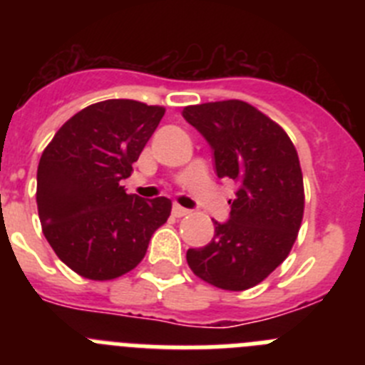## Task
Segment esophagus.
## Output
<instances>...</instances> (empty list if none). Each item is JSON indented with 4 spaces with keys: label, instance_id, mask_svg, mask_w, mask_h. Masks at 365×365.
<instances>
[{
    "label": "esophagus",
    "instance_id": "1",
    "mask_svg": "<svg viewBox=\"0 0 365 365\" xmlns=\"http://www.w3.org/2000/svg\"><path fill=\"white\" fill-rule=\"evenodd\" d=\"M188 214H190L188 208H185V206H180V205H173V215H175V217H185V215Z\"/></svg>",
    "mask_w": 365,
    "mask_h": 365
}]
</instances>
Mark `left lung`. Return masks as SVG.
Segmentation results:
<instances>
[{"instance_id": "1", "label": "left lung", "mask_w": 365, "mask_h": 365, "mask_svg": "<svg viewBox=\"0 0 365 365\" xmlns=\"http://www.w3.org/2000/svg\"><path fill=\"white\" fill-rule=\"evenodd\" d=\"M214 150L219 179L240 185L230 219L186 252L192 272L225 291H247L285 261L302 227L305 193L298 151L279 124L243 100L182 109Z\"/></svg>"}]
</instances>
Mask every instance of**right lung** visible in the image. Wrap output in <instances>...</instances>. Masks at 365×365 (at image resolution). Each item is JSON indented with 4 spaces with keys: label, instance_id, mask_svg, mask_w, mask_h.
<instances>
[{
    "label": "right lung",
    "instance_id": "1",
    "mask_svg": "<svg viewBox=\"0 0 365 365\" xmlns=\"http://www.w3.org/2000/svg\"><path fill=\"white\" fill-rule=\"evenodd\" d=\"M164 111L137 100L96 102L71 117L41 153V230L56 256L83 278L106 282L133 270L170 217L168 197L146 201L120 186Z\"/></svg>",
    "mask_w": 365,
    "mask_h": 365
}]
</instances>
